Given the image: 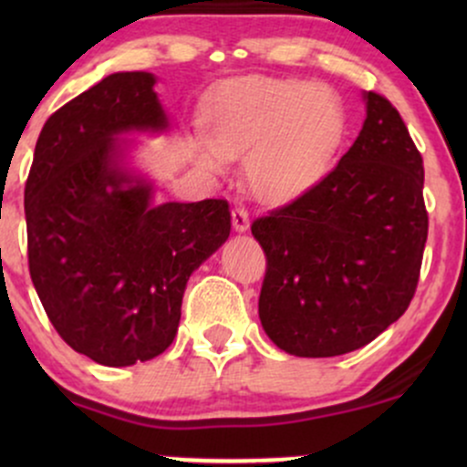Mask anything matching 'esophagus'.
I'll return each instance as SVG.
<instances>
[{
  "label": "esophagus",
  "instance_id": "34e87169",
  "mask_svg": "<svg viewBox=\"0 0 467 467\" xmlns=\"http://www.w3.org/2000/svg\"><path fill=\"white\" fill-rule=\"evenodd\" d=\"M233 228L237 230V233H245V230L250 228V215L245 208L241 206L233 208Z\"/></svg>",
  "mask_w": 467,
  "mask_h": 467
}]
</instances>
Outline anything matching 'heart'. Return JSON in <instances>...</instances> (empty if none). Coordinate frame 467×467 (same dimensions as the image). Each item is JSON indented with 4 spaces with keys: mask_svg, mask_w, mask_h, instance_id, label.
I'll return each instance as SVG.
<instances>
[{
    "mask_svg": "<svg viewBox=\"0 0 467 467\" xmlns=\"http://www.w3.org/2000/svg\"><path fill=\"white\" fill-rule=\"evenodd\" d=\"M206 138H189V153L208 173L245 155V180L264 203H289L314 189L347 133L340 96L301 78H244L219 96Z\"/></svg>",
    "mask_w": 467,
    "mask_h": 467,
    "instance_id": "obj_1",
    "label": "heart"
}]
</instances>
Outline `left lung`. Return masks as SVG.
<instances>
[{"label":"left lung","mask_w":467,"mask_h":467,"mask_svg":"<svg viewBox=\"0 0 467 467\" xmlns=\"http://www.w3.org/2000/svg\"><path fill=\"white\" fill-rule=\"evenodd\" d=\"M356 142L336 169L252 223L267 256L259 318L289 356L360 349L409 307L428 237L423 164L382 96L362 92Z\"/></svg>","instance_id":"obj_1"}]
</instances>
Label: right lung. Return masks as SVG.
<instances>
[{"label": "right lung", "mask_w": 467, "mask_h": 467, "mask_svg": "<svg viewBox=\"0 0 467 467\" xmlns=\"http://www.w3.org/2000/svg\"><path fill=\"white\" fill-rule=\"evenodd\" d=\"M151 72H116L55 111L26 182L30 276L74 351L131 367L169 349L192 272L230 237L223 200L155 202L136 140L171 130Z\"/></svg>", "instance_id": "add662e5"}]
</instances>
